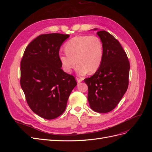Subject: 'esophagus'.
I'll return each instance as SVG.
<instances>
[{"mask_svg": "<svg viewBox=\"0 0 152 152\" xmlns=\"http://www.w3.org/2000/svg\"><path fill=\"white\" fill-rule=\"evenodd\" d=\"M76 80L78 83H80V82H81L82 80H83V79H82V78H79V77H76Z\"/></svg>", "mask_w": 152, "mask_h": 152, "instance_id": "1", "label": "esophagus"}]
</instances>
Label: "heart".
<instances>
[{"instance_id": "1", "label": "heart", "mask_w": 152, "mask_h": 152, "mask_svg": "<svg viewBox=\"0 0 152 152\" xmlns=\"http://www.w3.org/2000/svg\"><path fill=\"white\" fill-rule=\"evenodd\" d=\"M65 50L66 53H58V59L63 70L66 73L71 72L77 63V74L84 76L89 72H96L102 65L103 44L97 36H75L65 43Z\"/></svg>"}]
</instances>
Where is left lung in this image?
Returning a JSON list of instances; mask_svg holds the SVG:
<instances>
[{
	"mask_svg": "<svg viewBox=\"0 0 152 152\" xmlns=\"http://www.w3.org/2000/svg\"><path fill=\"white\" fill-rule=\"evenodd\" d=\"M97 34L103 44V61L94 74L84 82L88 86L87 99L91 109L108 113L116 107L128 88L130 63L125 50L112 35L104 30Z\"/></svg>",
	"mask_w": 152,
	"mask_h": 152,
	"instance_id": "obj_1",
	"label": "left lung"
}]
</instances>
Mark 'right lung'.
<instances>
[{"label":"right lung","mask_w":152,"mask_h":152,"mask_svg":"<svg viewBox=\"0 0 152 152\" xmlns=\"http://www.w3.org/2000/svg\"><path fill=\"white\" fill-rule=\"evenodd\" d=\"M58 33L42 34L27 45L20 63V85L30 109L50 120L65 112L75 77L61 69L59 48L69 37Z\"/></svg>","instance_id":"right-lung-1"}]
</instances>
